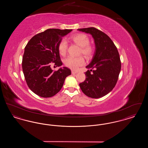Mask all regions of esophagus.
I'll use <instances>...</instances> for the list:
<instances>
[{
	"label": "esophagus",
	"instance_id": "34e87169",
	"mask_svg": "<svg viewBox=\"0 0 148 148\" xmlns=\"http://www.w3.org/2000/svg\"><path fill=\"white\" fill-rule=\"evenodd\" d=\"M77 71H71V74H75L77 73Z\"/></svg>",
	"mask_w": 148,
	"mask_h": 148
}]
</instances>
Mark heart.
Wrapping results in <instances>:
<instances>
[{
  "label": "heart",
  "mask_w": 148,
  "mask_h": 148,
  "mask_svg": "<svg viewBox=\"0 0 148 148\" xmlns=\"http://www.w3.org/2000/svg\"><path fill=\"white\" fill-rule=\"evenodd\" d=\"M71 40L81 47L80 53L86 57H90L94 53L93 47L89 44L90 39L85 34L80 33L71 36ZM68 42L64 39L61 40L58 44V50L60 55L65 56L67 52ZM84 59L82 56H69L64 60V64L66 66L73 70H77L79 66L84 65Z\"/></svg>",
  "instance_id": "obj_1"
}]
</instances>
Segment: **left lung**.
Masks as SVG:
<instances>
[{
	"label": "left lung",
	"mask_w": 148,
	"mask_h": 148,
	"mask_svg": "<svg viewBox=\"0 0 148 148\" xmlns=\"http://www.w3.org/2000/svg\"><path fill=\"white\" fill-rule=\"evenodd\" d=\"M77 30L92 35L95 46L92 61L86 66L90 70L85 73L86 79L79 84L80 88L90 98L103 97L113 90L118 81L121 70L118 51L112 39L98 29L90 27Z\"/></svg>",
	"instance_id": "8db88e82"
}]
</instances>
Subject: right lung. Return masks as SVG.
Listing matches in <instances>:
<instances>
[{
    "label": "right lung",
    "mask_w": 148,
    "mask_h": 148,
    "mask_svg": "<svg viewBox=\"0 0 148 148\" xmlns=\"http://www.w3.org/2000/svg\"><path fill=\"white\" fill-rule=\"evenodd\" d=\"M72 29H49L34 35L27 43L22 69L29 89L42 98H50L60 90L65 78L71 75L66 67L53 71L51 65H62L58 44Z\"/></svg>",
    "instance_id": "right-lung-1"
}]
</instances>
